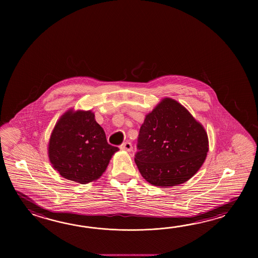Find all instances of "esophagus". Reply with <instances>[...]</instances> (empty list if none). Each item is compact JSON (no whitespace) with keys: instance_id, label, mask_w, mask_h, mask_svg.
Listing matches in <instances>:
<instances>
[{"instance_id":"obj_1","label":"esophagus","mask_w":258,"mask_h":258,"mask_svg":"<svg viewBox=\"0 0 258 258\" xmlns=\"http://www.w3.org/2000/svg\"><path fill=\"white\" fill-rule=\"evenodd\" d=\"M121 149L122 150H125L127 152H130L132 151V149H133V146H132V144L130 142H125L123 143V144H121Z\"/></svg>"}]
</instances>
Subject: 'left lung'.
<instances>
[{
    "instance_id": "obj_1",
    "label": "left lung",
    "mask_w": 258,
    "mask_h": 258,
    "mask_svg": "<svg viewBox=\"0 0 258 258\" xmlns=\"http://www.w3.org/2000/svg\"><path fill=\"white\" fill-rule=\"evenodd\" d=\"M135 161L152 185L175 186L191 179L209 151L207 132L188 110L166 98L145 118Z\"/></svg>"
}]
</instances>
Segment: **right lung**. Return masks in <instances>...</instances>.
<instances>
[{"label": "right lung", "instance_id": "obj_1", "mask_svg": "<svg viewBox=\"0 0 258 258\" xmlns=\"http://www.w3.org/2000/svg\"><path fill=\"white\" fill-rule=\"evenodd\" d=\"M118 150L108 144L104 130L90 110L66 111L51 133L48 148L54 170L82 184L102 175Z\"/></svg>", "mask_w": 258, "mask_h": 258}]
</instances>
